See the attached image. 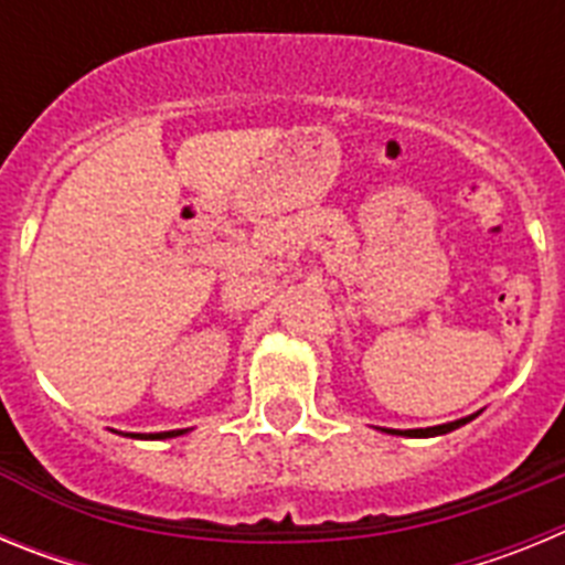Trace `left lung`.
<instances>
[{
	"label": "left lung",
	"instance_id": "1",
	"mask_svg": "<svg viewBox=\"0 0 565 565\" xmlns=\"http://www.w3.org/2000/svg\"><path fill=\"white\" fill-rule=\"evenodd\" d=\"M476 416H478V413H476ZM476 416L458 418V422L438 424V427H424V430H387V427H384V433H391V436H407V438H433V436H444V433L458 430V427H463V424L472 422V418H476Z\"/></svg>",
	"mask_w": 565,
	"mask_h": 565
}]
</instances>
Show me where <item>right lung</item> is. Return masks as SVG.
Listing matches in <instances>:
<instances>
[{"instance_id": "add662e5", "label": "right lung", "mask_w": 565, "mask_h": 565, "mask_svg": "<svg viewBox=\"0 0 565 565\" xmlns=\"http://www.w3.org/2000/svg\"><path fill=\"white\" fill-rule=\"evenodd\" d=\"M186 430H169V433H127L129 438H174V436H183Z\"/></svg>"}]
</instances>
